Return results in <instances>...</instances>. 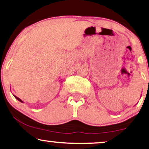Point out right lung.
I'll use <instances>...</instances> for the list:
<instances>
[{
  "instance_id": "1",
  "label": "right lung",
  "mask_w": 149,
  "mask_h": 149,
  "mask_svg": "<svg viewBox=\"0 0 149 149\" xmlns=\"http://www.w3.org/2000/svg\"><path fill=\"white\" fill-rule=\"evenodd\" d=\"M15 96V98H16V99H17L18 100H19V101H20V102H23V101H22V100H21L20 99V98H19L18 97H17V96Z\"/></svg>"
}]
</instances>
